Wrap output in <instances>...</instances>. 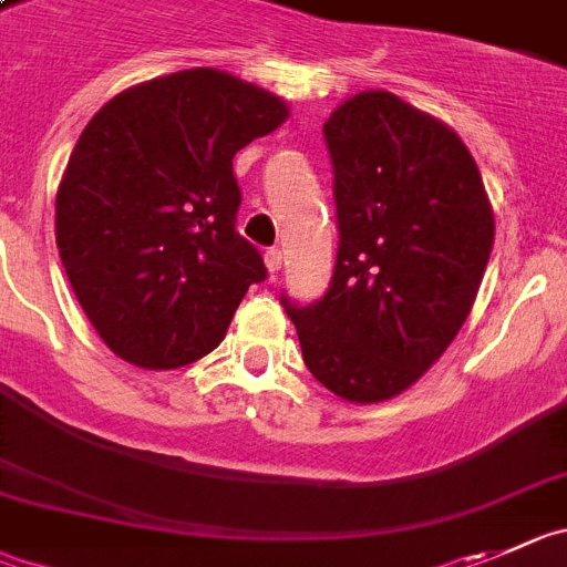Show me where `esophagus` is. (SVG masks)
Instances as JSON below:
<instances>
[{
  "label": "esophagus",
  "mask_w": 567,
  "mask_h": 567,
  "mask_svg": "<svg viewBox=\"0 0 567 567\" xmlns=\"http://www.w3.org/2000/svg\"><path fill=\"white\" fill-rule=\"evenodd\" d=\"M266 268H268V274L282 271V251H279V248H271V251H266Z\"/></svg>",
  "instance_id": "esophagus-1"
}]
</instances>
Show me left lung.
Here are the masks:
<instances>
[{
  "instance_id": "8db88e82",
  "label": "left lung",
  "mask_w": 567,
  "mask_h": 567,
  "mask_svg": "<svg viewBox=\"0 0 567 567\" xmlns=\"http://www.w3.org/2000/svg\"><path fill=\"white\" fill-rule=\"evenodd\" d=\"M338 259L310 308L285 301L310 374L347 403H383L453 343L478 296L495 215L462 136L369 89L324 123Z\"/></svg>"
}]
</instances>
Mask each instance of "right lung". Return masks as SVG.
<instances>
[{
	"label": "right lung",
	"mask_w": 567,
	"mask_h": 567,
	"mask_svg": "<svg viewBox=\"0 0 567 567\" xmlns=\"http://www.w3.org/2000/svg\"><path fill=\"white\" fill-rule=\"evenodd\" d=\"M288 103L212 66L136 83L89 120L55 195V240L83 313L140 369H178L224 341L266 279L235 231L231 158Z\"/></svg>",
	"instance_id": "add662e5"
}]
</instances>
